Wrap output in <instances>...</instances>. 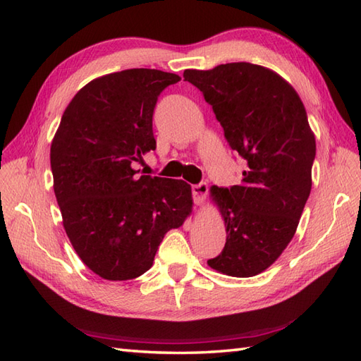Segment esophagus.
Segmentation results:
<instances>
[{
	"label": "esophagus",
	"mask_w": 361,
	"mask_h": 361,
	"mask_svg": "<svg viewBox=\"0 0 361 361\" xmlns=\"http://www.w3.org/2000/svg\"><path fill=\"white\" fill-rule=\"evenodd\" d=\"M208 183L202 181L198 183V185L192 186V198H194V203L195 204H202L206 198V194H208Z\"/></svg>",
	"instance_id": "1"
}]
</instances>
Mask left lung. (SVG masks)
Wrapping results in <instances>:
<instances>
[{"label": "left lung", "instance_id": "1", "mask_svg": "<svg viewBox=\"0 0 361 361\" xmlns=\"http://www.w3.org/2000/svg\"><path fill=\"white\" fill-rule=\"evenodd\" d=\"M245 161L240 185L212 186L225 219L226 243L208 260L214 270L251 278L286 250L312 189L317 144L293 87L268 68L248 62L186 70Z\"/></svg>", "mask_w": 361, "mask_h": 361}]
</instances>
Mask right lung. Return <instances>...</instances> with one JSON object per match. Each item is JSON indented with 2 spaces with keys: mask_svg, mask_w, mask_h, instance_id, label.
Listing matches in <instances>:
<instances>
[{
  "mask_svg": "<svg viewBox=\"0 0 361 361\" xmlns=\"http://www.w3.org/2000/svg\"><path fill=\"white\" fill-rule=\"evenodd\" d=\"M181 78L133 68L91 80L73 97L51 144L54 192L73 248L109 281L149 270L167 231L192 209L183 180L141 175L157 149L153 113L159 94Z\"/></svg>",
  "mask_w": 361,
  "mask_h": 361,
  "instance_id": "right-lung-1",
  "label": "right lung"
}]
</instances>
